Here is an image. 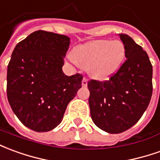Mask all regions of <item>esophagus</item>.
Segmentation results:
<instances>
[{"label": "esophagus", "mask_w": 160, "mask_h": 160, "mask_svg": "<svg viewBox=\"0 0 160 160\" xmlns=\"http://www.w3.org/2000/svg\"><path fill=\"white\" fill-rule=\"evenodd\" d=\"M87 84H88V80H87V78H83L82 81V87H87Z\"/></svg>", "instance_id": "34e87169"}]
</instances>
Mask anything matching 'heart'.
I'll list each match as a JSON object with an SVG mask.
<instances>
[{
	"instance_id": "heart-1",
	"label": "heart",
	"mask_w": 160,
	"mask_h": 160,
	"mask_svg": "<svg viewBox=\"0 0 160 160\" xmlns=\"http://www.w3.org/2000/svg\"><path fill=\"white\" fill-rule=\"evenodd\" d=\"M125 58V47L120 40L99 39L75 47L69 55L71 63L87 68L92 78L107 79L121 67Z\"/></svg>"
}]
</instances>
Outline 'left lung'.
I'll list each match as a JSON object with an SVG mask.
<instances>
[{"label": "left lung", "mask_w": 160, "mask_h": 160, "mask_svg": "<svg viewBox=\"0 0 160 160\" xmlns=\"http://www.w3.org/2000/svg\"><path fill=\"white\" fill-rule=\"evenodd\" d=\"M126 61L109 80L88 82L90 115L99 128L120 133L141 118L152 94V66L147 53L131 37L120 34Z\"/></svg>", "instance_id": "obj_1"}]
</instances>
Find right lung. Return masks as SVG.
<instances>
[{"mask_svg":"<svg viewBox=\"0 0 160 160\" xmlns=\"http://www.w3.org/2000/svg\"><path fill=\"white\" fill-rule=\"evenodd\" d=\"M70 43L65 35L38 30L19 42L12 53L8 100L18 119L33 131L55 128L82 87V75L68 77L62 71Z\"/></svg>","mask_w":160,"mask_h":160,"instance_id":"1","label":"right lung"}]
</instances>
